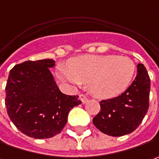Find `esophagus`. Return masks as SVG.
<instances>
[{
    "label": "esophagus",
    "mask_w": 159,
    "mask_h": 159,
    "mask_svg": "<svg viewBox=\"0 0 159 159\" xmlns=\"http://www.w3.org/2000/svg\"><path fill=\"white\" fill-rule=\"evenodd\" d=\"M79 99L82 101V103H86L87 101H88V99H87V97L85 95H84V94H80L79 95Z\"/></svg>",
    "instance_id": "esophagus-1"
}]
</instances>
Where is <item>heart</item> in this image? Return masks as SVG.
I'll list each match as a JSON object with an SVG mask.
<instances>
[{"mask_svg":"<svg viewBox=\"0 0 159 159\" xmlns=\"http://www.w3.org/2000/svg\"><path fill=\"white\" fill-rule=\"evenodd\" d=\"M134 62L126 56L92 55L73 59L70 67L60 66V79L75 86L89 85L93 96L110 99L127 89L135 74Z\"/></svg>","mask_w":159,"mask_h":159,"instance_id":"heart-1","label":"heart"}]
</instances>
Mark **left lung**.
<instances>
[{
  "label": "left lung",
  "instance_id": "left-lung-1",
  "mask_svg": "<svg viewBox=\"0 0 159 159\" xmlns=\"http://www.w3.org/2000/svg\"><path fill=\"white\" fill-rule=\"evenodd\" d=\"M149 91L148 74L140 63L135 79L125 93L100 101V111L93 119V125L109 136L118 137L133 133L148 112Z\"/></svg>",
  "mask_w": 159,
  "mask_h": 159
}]
</instances>
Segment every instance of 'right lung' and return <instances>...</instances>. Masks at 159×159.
Segmentation results:
<instances>
[{
  "mask_svg": "<svg viewBox=\"0 0 159 159\" xmlns=\"http://www.w3.org/2000/svg\"><path fill=\"white\" fill-rule=\"evenodd\" d=\"M52 59L25 61L14 66L6 84L5 106L15 126L34 139L59 134L73 107L81 104L78 96L62 93L50 68Z\"/></svg>",
  "mask_w": 159,
  "mask_h": 159,
  "instance_id": "obj_1",
  "label": "right lung"
}]
</instances>
